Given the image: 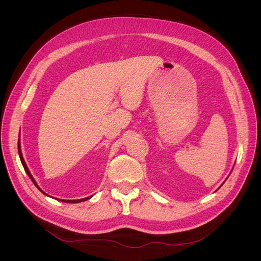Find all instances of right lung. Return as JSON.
Masks as SVG:
<instances>
[{
    "instance_id": "right-lung-1",
    "label": "right lung",
    "mask_w": 261,
    "mask_h": 261,
    "mask_svg": "<svg viewBox=\"0 0 261 261\" xmlns=\"http://www.w3.org/2000/svg\"><path fill=\"white\" fill-rule=\"evenodd\" d=\"M18 154H19V158H20V161H21V164H22V167H23V169H25V171H26V173L28 174V176H29V178L33 180V183L38 187V189L40 192H42L41 189H40V187L38 186V184L36 183V180H35V178L33 177V175H31V173H30V171H29V169L27 168V164H26V162H25V160H23V156H22V153H21V149H20V141H19V139H18ZM43 193V192H42ZM44 194V193H43ZM89 198H91V196L90 197H86V198H83V199H78V200H64V199H59L60 201L62 200V201H64V202H72V203H76V202H82V201H86V200H88Z\"/></svg>"
}]
</instances>
